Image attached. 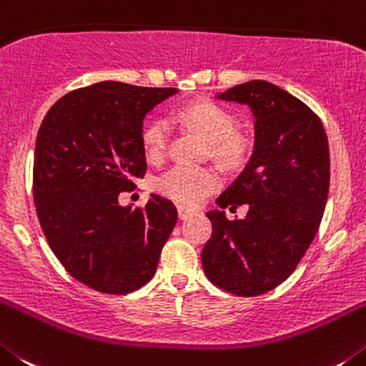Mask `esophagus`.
<instances>
[{"label": "esophagus", "mask_w": 366, "mask_h": 366, "mask_svg": "<svg viewBox=\"0 0 366 366\" xmlns=\"http://www.w3.org/2000/svg\"><path fill=\"white\" fill-rule=\"evenodd\" d=\"M193 209H191V207H186V206H179V217H180V220H186L187 217H191L193 215Z\"/></svg>", "instance_id": "1"}]
</instances>
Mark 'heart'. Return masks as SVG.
I'll return each mask as SVG.
<instances>
[{
    "label": "heart",
    "instance_id": "1",
    "mask_svg": "<svg viewBox=\"0 0 366 366\" xmlns=\"http://www.w3.org/2000/svg\"><path fill=\"white\" fill-rule=\"evenodd\" d=\"M179 120L212 142L215 159L229 167L244 162L249 153L246 134L235 131L232 111L212 100L191 102L179 111ZM144 154L151 162L164 159L167 149V126L164 120H151L140 133ZM220 186L219 171L213 166H173L154 180V189L175 202L195 206Z\"/></svg>",
    "mask_w": 366,
    "mask_h": 366
}]
</instances>
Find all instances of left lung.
<instances>
[{
	"instance_id": "left-lung-1",
	"label": "left lung",
	"mask_w": 366,
	"mask_h": 366,
	"mask_svg": "<svg viewBox=\"0 0 366 366\" xmlns=\"http://www.w3.org/2000/svg\"><path fill=\"white\" fill-rule=\"evenodd\" d=\"M220 100L246 104L255 114V149L244 171L217 199L220 207L248 204L246 219L207 212L213 232L202 268L215 286L255 297L294 273L317 235L330 187V149L314 111L264 80L235 85Z\"/></svg>"
}]
</instances>
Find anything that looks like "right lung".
I'll list each match as a JSON object with an SVG mask.
<instances>
[{
  "label": "right lung",
  "mask_w": 366,
  "mask_h": 366,
  "mask_svg": "<svg viewBox=\"0 0 366 366\" xmlns=\"http://www.w3.org/2000/svg\"><path fill=\"white\" fill-rule=\"evenodd\" d=\"M173 87L100 81L74 89L39 126L32 195L45 239L72 277L102 294H131L154 275L177 224L171 200L122 207L118 195L144 179L147 111Z\"/></svg>",
  "instance_id": "right-lung-1"
}]
</instances>
